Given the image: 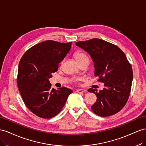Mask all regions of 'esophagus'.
Segmentation results:
<instances>
[{"label": "esophagus", "mask_w": 146, "mask_h": 146, "mask_svg": "<svg viewBox=\"0 0 146 146\" xmlns=\"http://www.w3.org/2000/svg\"><path fill=\"white\" fill-rule=\"evenodd\" d=\"M76 92L78 93H80V94H81V93H84L86 92V90L85 89H78L76 90Z\"/></svg>", "instance_id": "obj_1"}]
</instances>
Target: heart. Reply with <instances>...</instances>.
<instances>
[{
  "instance_id": "b5f03b06",
  "label": "heart",
  "mask_w": 146,
  "mask_h": 146,
  "mask_svg": "<svg viewBox=\"0 0 146 146\" xmlns=\"http://www.w3.org/2000/svg\"><path fill=\"white\" fill-rule=\"evenodd\" d=\"M74 56L75 57V59L78 61V62L80 64H81L84 63L85 62H89V57L87 56L84 52H83L81 51H78L74 52ZM64 61H62L60 62V65L63 64ZM82 78H74L73 80V81L74 82H78L79 81H82Z\"/></svg>"
}]
</instances>
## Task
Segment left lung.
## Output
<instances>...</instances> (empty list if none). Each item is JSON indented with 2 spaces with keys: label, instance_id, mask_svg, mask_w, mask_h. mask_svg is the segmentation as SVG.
I'll return each mask as SVG.
<instances>
[{
  "label": "left lung",
  "instance_id": "8db88e82",
  "mask_svg": "<svg viewBox=\"0 0 146 146\" xmlns=\"http://www.w3.org/2000/svg\"><path fill=\"white\" fill-rule=\"evenodd\" d=\"M76 44L90 55L95 76L105 87L98 92L97 89H88L97 97L92 110L101 117L116 114L126 105L131 88L132 67L125 54L116 45L99 38L78 41Z\"/></svg>",
  "mask_w": 146,
  "mask_h": 146
}]
</instances>
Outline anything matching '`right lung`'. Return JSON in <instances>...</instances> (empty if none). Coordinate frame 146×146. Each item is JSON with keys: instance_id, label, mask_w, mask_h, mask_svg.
Returning <instances> with one entry per match:
<instances>
[{"instance_id": "add662e5", "label": "right lung", "mask_w": 146, "mask_h": 146, "mask_svg": "<svg viewBox=\"0 0 146 146\" xmlns=\"http://www.w3.org/2000/svg\"><path fill=\"white\" fill-rule=\"evenodd\" d=\"M72 43L43 41L29 49L19 61L16 81L20 94L28 109L41 118L50 119L59 114L72 93L65 87L51 89L48 80L58 70Z\"/></svg>"}]
</instances>
